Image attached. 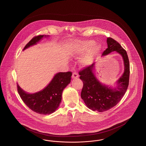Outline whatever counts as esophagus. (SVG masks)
<instances>
[{
  "label": "esophagus",
  "mask_w": 146,
  "mask_h": 146,
  "mask_svg": "<svg viewBox=\"0 0 146 146\" xmlns=\"http://www.w3.org/2000/svg\"><path fill=\"white\" fill-rule=\"evenodd\" d=\"M72 78H78V74L76 72H74L72 74Z\"/></svg>",
  "instance_id": "34e87169"
}]
</instances>
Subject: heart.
Returning a JSON list of instances; mask_svg holds the SVG:
<instances>
[{
	"mask_svg": "<svg viewBox=\"0 0 146 146\" xmlns=\"http://www.w3.org/2000/svg\"><path fill=\"white\" fill-rule=\"evenodd\" d=\"M93 40L80 41L73 47L71 54L74 56H79L88 50V51L82 56L80 64L83 66H88L92 64L94 60L101 49L99 44H95Z\"/></svg>",
	"mask_w": 146,
	"mask_h": 146,
	"instance_id": "heart-1",
	"label": "heart"
}]
</instances>
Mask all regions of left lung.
Masks as SVG:
<instances>
[{
	"label": "left lung",
	"mask_w": 146,
	"mask_h": 146,
	"mask_svg": "<svg viewBox=\"0 0 146 146\" xmlns=\"http://www.w3.org/2000/svg\"><path fill=\"white\" fill-rule=\"evenodd\" d=\"M106 41L108 48L103 52L102 56L116 51L122 55L124 61V72L117 81L116 88H108L97 80L93 73L95 63L85 67L79 72L80 79L83 82L82 99L90 109L100 112L110 109L121 100L128 86L130 75V64L126 50L111 37H108Z\"/></svg>",
	"instance_id": "1"
}]
</instances>
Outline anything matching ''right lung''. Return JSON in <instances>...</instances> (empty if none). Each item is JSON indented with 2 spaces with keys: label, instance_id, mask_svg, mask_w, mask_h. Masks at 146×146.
<instances>
[{
  "label": "right lung",
  "instance_id": "obj_1",
  "mask_svg": "<svg viewBox=\"0 0 146 146\" xmlns=\"http://www.w3.org/2000/svg\"><path fill=\"white\" fill-rule=\"evenodd\" d=\"M44 36H46L34 37L25 45L23 50L36 44ZM72 75L71 72L57 73L46 88L35 94L26 93L17 84L18 92L25 105L32 111L41 115L50 114L58 108L62 91L70 83Z\"/></svg>",
  "mask_w": 146,
  "mask_h": 146
}]
</instances>
